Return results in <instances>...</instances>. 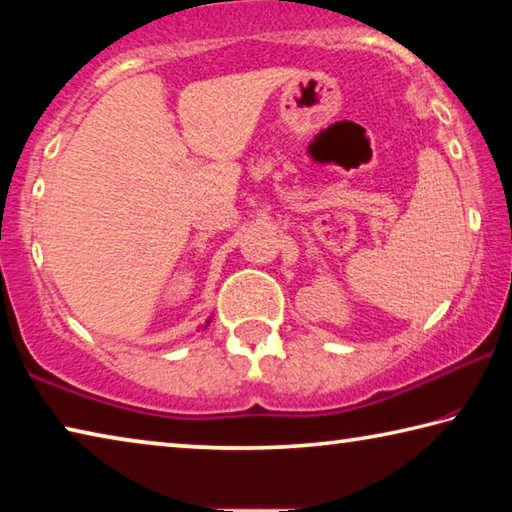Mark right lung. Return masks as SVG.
Listing matches in <instances>:
<instances>
[{
	"label": "right lung",
	"mask_w": 512,
	"mask_h": 512,
	"mask_svg": "<svg viewBox=\"0 0 512 512\" xmlns=\"http://www.w3.org/2000/svg\"><path fill=\"white\" fill-rule=\"evenodd\" d=\"M210 323H212V316H210V318H207V320H205V325H201V327H207V325H210Z\"/></svg>",
	"instance_id": "right-lung-1"
}]
</instances>
